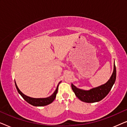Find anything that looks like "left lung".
Returning a JSON list of instances; mask_svg holds the SVG:
<instances>
[{
    "label": "left lung",
    "mask_w": 127,
    "mask_h": 127,
    "mask_svg": "<svg viewBox=\"0 0 127 127\" xmlns=\"http://www.w3.org/2000/svg\"><path fill=\"white\" fill-rule=\"evenodd\" d=\"M116 79V68L114 64L113 72L108 81L105 84L95 87L90 90L79 89L72 84V90L76 96L81 101L87 103H94L99 102L108 94L114 84Z\"/></svg>",
    "instance_id": "8db88e82"
}]
</instances>
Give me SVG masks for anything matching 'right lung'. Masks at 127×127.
Listing matches in <instances>:
<instances>
[{
	"label": "right lung",
	"instance_id": "add662e5",
	"mask_svg": "<svg viewBox=\"0 0 127 127\" xmlns=\"http://www.w3.org/2000/svg\"><path fill=\"white\" fill-rule=\"evenodd\" d=\"M60 83L61 82L59 83V84H60ZM59 84H58V86H57V87L56 88V90H55V91H54V93L50 96L45 98H31V97L28 96L25 94H24L19 90V88L17 86L16 83L15 82V87H16V88L17 91L18 92V93L21 95V96L24 99V100H25L28 103H29V104H31V105H32L33 106H46L52 103V102L54 101V100L55 99V98H56L57 92H58Z\"/></svg>",
	"mask_w": 127,
	"mask_h": 127
}]
</instances>
